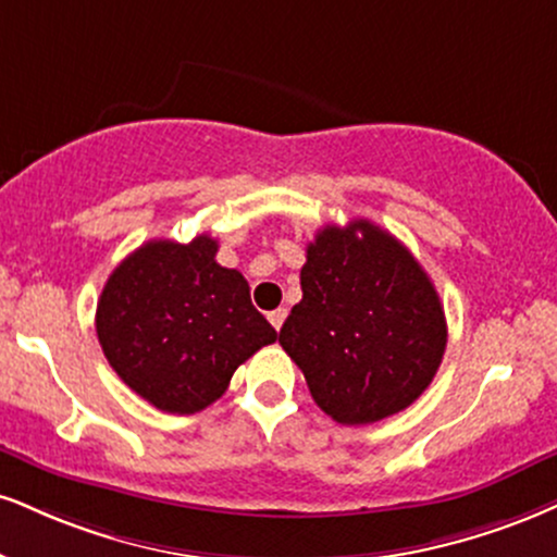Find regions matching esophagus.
<instances>
[{
    "instance_id": "1",
    "label": "esophagus",
    "mask_w": 557,
    "mask_h": 557,
    "mask_svg": "<svg viewBox=\"0 0 557 557\" xmlns=\"http://www.w3.org/2000/svg\"><path fill=\"white\" fill-rule=\"evenodd\" d=\"M267 319H270V324L280 332V326H283L287 319V308H274V311L267 313Z\"/></svg>"
}]
</instances>
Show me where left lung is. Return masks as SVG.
<instances>
[{"label":"left lung","instance_id":"left-lung-1","mask_svg":"<svg viewBox=\"0 0 557 557\" xmlns=\"http://www.w3.org/2000/svg\"><path fill=\"white\" fill-rule=\"evenodd\" d=\"M304 298L280 345L308 392L343 425L410 407L446 350V317L420 261L371 220L321 227L300 270Z\"/></svg>","mask_w":557,"mask_h":557}]
</instances>
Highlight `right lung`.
I'll use <instances>...</instances> for the list:
<instances>
[{
    "mask_svg": "<svg viewBox=\"0 0 557 557\" xmlns=\"http://www.w3.org/2000/svg\"><path fill=\"white\" fill-rule=\"evenodd\" d=\"M218 240H147L100 293L98 343L132 392L171 414L225 394L236 368L277 339L238 270L214 261Z\"/></svg>",
    "mask_w": 557,
    "mask_h": 557,
    "instance_id": "add662e5",
    "label": "right lung"
}]
</instances>
